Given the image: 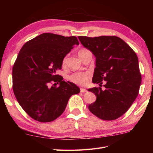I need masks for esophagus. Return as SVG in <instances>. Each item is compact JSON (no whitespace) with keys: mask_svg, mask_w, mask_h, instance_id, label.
<instances>
[{"mask_svg":"<svg viewBox=\"0 0 153 153\" xmlns=\"http://www.w3.org/2000/svg\"><path fill=\"white\" fill-rule=\"evenodd\" d=\"M80 91H81V92H82V93H84V92H87V90H86L85 89H84V88H81Z\"/></svg>","mask_w":153,"mask_h":153,"instance_id":"34e87169","label":"esophagus"}]
</instances>
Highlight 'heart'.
<instances>
[{
  "label": "heart",
  "instance_id": "obj_1",
  "mask_svg": "<svg viewBox=\"0 0 153 153\" xmlns=\"http://www.w3.org/2000/svg\"><path fill=\"white\" fill-rule=\"evenodd\" d=\"M87 50L86 49H82L79 51V54L80 53H83V52H85ZM66 58H64L62 60V66H64L66 64ZM89 78V74L87 73H76L72 74L71 76L69 77V79L71 81V82L79 84V85H85V84L87 82Z\"/></svg>",
  "mask_w": 153,
  "mask_h": 153
}]
</instances>
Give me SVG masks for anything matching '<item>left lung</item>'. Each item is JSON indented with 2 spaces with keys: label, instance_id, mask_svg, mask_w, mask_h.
<instances>
[{
  "label": "left lung",
  "instance_id": "obj_1",
  "mask_svg": "<svg viewBox=\"0 0 153 153\" xmlns=\"http://www.w3.org/2000/svg\"><path fill=\"white\" fill-rule=\"evenodd\" d=\"M84 47L96 58L92 82L102 86L88 91L97 97L90 112L104 120H113L125 114L137 98L141 75L137 54L124 41L116 36H79Z\"/></svg>",
  "mask_w": 153,
  "mask_h": 153
}]
</instances>
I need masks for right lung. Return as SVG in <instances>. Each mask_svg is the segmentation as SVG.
<instances>
[{"label":"right lung","mask_w":153,"mask_h":153,"mask_svg":"<svg viewBox=\"0 0 153 153\" xmlns=\"http://www.w3.org/2000/svg\"><path fill=\"white\" fill-rule=\"evenodd\" d=\"M75 45H79L75 36L44 33L27 41L19 52L12 69L13 91L22 108L37 121L56 119L70 97L80 92L76 84L56 75ZM52 81L59 82V86H51Z\"/></svg>","instance_id":"right-lung-1"}]
</instances>
